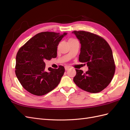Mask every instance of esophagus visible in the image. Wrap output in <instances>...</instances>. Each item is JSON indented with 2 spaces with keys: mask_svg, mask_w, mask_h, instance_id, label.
Masks as SVG:
<instances>
[{
  "mask_svg": "<svg viewBox=\"0 0 130 130\" xmlns=\"http://www.w3.org/2000/svg\"><path fill=\"white\" fill-rule=\"evenodd\" d=\"M64 68H65V70H68L70 68V67L68 66H66L64 67Z\"/></svg>",
  "mask_w": 130,
  "mask_h": 130,
  "instance_id": "1",
  "label": "esophagus"
}]
</instances>
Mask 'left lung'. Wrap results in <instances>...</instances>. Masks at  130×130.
Returning a JSON list of instances; mask_svg holds the SVG:
<instances>
[{
    "instance_id": "obj_1",
    "label": "left lung",
    "mask_w": 130,
    "mask_h": 130,
    "mask_svg": "<svg viewBox=\"0 0 130 130\" xmlns=\"http://www.w3.org/2000/svg\"><path fill=\"white\" fill-rule=\"evenodd\" d=\"M81 44L78 60L88 67L86 73L76 69L73 81L77 86L92 93H99L111 82L116 65L112 49L104 38L85 31H73Z\"/></svg>"
}]
</instances>
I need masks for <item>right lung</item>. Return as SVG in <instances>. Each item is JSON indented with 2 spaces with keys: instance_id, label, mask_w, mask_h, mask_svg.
Segmentation results:
<instances>
[{
  "instance_id": "1",
  "label": "right lung",
  "mask_w": 130,
  "mask_h": 130,
  "mask_svg": "<svg viewBox=\"0 0 130 130\" xmlns=\"http://www.w3.org/2000/svg\"><path fill=\"white\" fill-rule=\"evenodd\" d=\"M67 33L42 32L35 35L18 51L15 73L23 87L31 94L44 95L55 88L64 73L63 66L48 68L45 71V60L57 56V48Z\"/></svg>"
}]
</instances>
